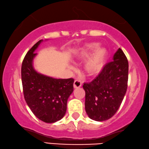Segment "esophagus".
Segmentation results:
<instances>
[{
    "instance_id": "esophagus-1",
    "label": "esophagus",
    "mask_w": 149,
    "mask_h": 149,
    "mask_svg": "<svg viewBox=\"0 0 149 149\" xmlns=\"http://www.w3.org/2000/svg\"><path fill=\"white\" fill-rule=\"evenodd\" d=\"M74 87L75 89H77L81 87V82L79 80H75L74 83Z\"/></svg>"
}]
</instances>
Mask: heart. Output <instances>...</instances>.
<instances>
[{"instance_id": "b5f03b06", "label": "heart", "mask_w": 149, "mask_h": 149, "mask_svg": "<svg viewBox=\"0 0 149 149\" xmlns=\"http://www.w3.org/2000/svg\"><path fill=\"white\" fill-rule=\"evenodd\" d=\"M97 42H89L78 50L75 58L79 61H87L85 64V74L89 77H95L104 68L108 58V50L105 47H99Z\"/></svg>"}]
</instances>
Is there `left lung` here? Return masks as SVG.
Wrapping results in <instances>:
<instances>
[{"label":"left lung","instance_id":"1","mask_svg":"<svg viewBox=\"0 0 149 149\" xmlns=\"http://www.w3.org/2000/svg\"><path fill=\"white\" fill-rule=\"evenodd\" d=\"M128 61L121 49L100 74L83 85L85 111L91 119L102 122L114 116L120 108L127 88Z\"/></svg>","mask_w":149,"mask_h":149}]
</instances>
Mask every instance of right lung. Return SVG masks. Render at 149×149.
<instances>
[{"mask_svg": "<svg viewBox=\"0 0 149 149\" xmlns=\"http://www.w3.org/2000/svg\"><path fill=\"white\" fill-rule=\"evenodd\" d=\"M42 40L35 44L22 65V81L25 100L34 115L46 123H54L64 116L67 101L74 91L73 78L55 79L37 72L33 61Z\"/></svg>", "mask_w": 149, "mask_h": 149, "instance_id": "add662e5", "label": "right lung"}]
</instances>
